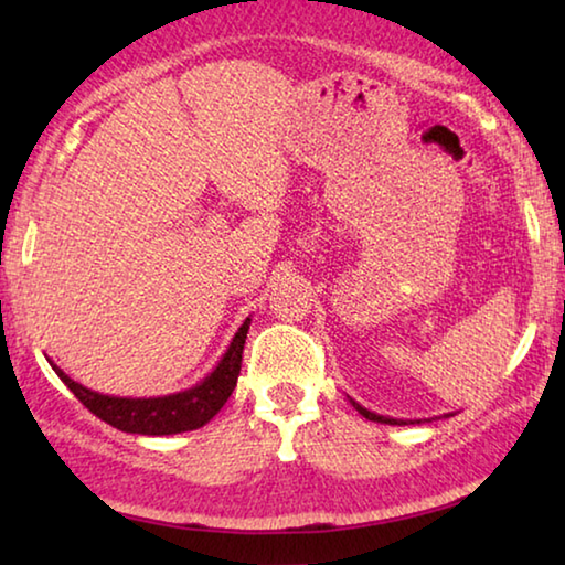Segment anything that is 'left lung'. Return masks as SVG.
Segmentation results:
<instances>
[{
    "mask_svg": "<svg viewBox=\"0 0 565 565\" xmlns=\"http://www.w3.org/2000/svg\"><path fill=\"white\" fill-rule=\"evenodd\" d=\"M350 403H353V408L363 415V418H367V420H373V423H387V425H408V423H430V420H436V418H420V420H403V418H391V415H377V413H373V411H367V408H363V405L360 403H355L353 397H350ZM452 413H446L443 415V418H450ZM440 418V415H438Z\"/></svg>",
    "mask_w": 565,
    "mask_h": 565,
    "instance_id": "obj_1",
    "label": "left lung"
}]
</instances>
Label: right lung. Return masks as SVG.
Masks as SVG:
<instances>
[{"label": "right lung", "instance_id": "add662e5", "mask_svg": "<svg viewBox=\"0 0 565 565\" xmlns=\"http://www.w3.org/2000/svg\"><path fill=\"white\" fill-rule=\"evenodd\" d=\"M247 330L249 318L235 332L233 343L227 345L225 355L220 358L215 370H212L207 377H202L198 385L160 397L102 395L89 391L85 385L74 383L62 367L52 363V360L50 365L54 367V373L60 375V381L74 393V397H77L89 413H95L99 420L113 425V428L122 433H137V436H174V433L202 428V425L215 418L222 405L227 403V397L233 395L239 365H243Z\"/></svg>", "mask_w": 565, "mask_h": 565}]
</instances>
